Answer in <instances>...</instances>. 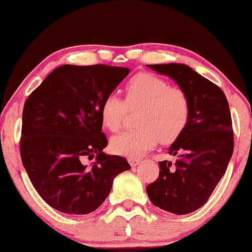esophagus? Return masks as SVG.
Returning a JSON list of instances; mask_svg holds the SVG:
<instances>
[{
	"label": "esophagus",
	"instance_id": "esophagus-1",
	"mask_svg": "<svg viewBox=\"0 0 252 252\" xmlns=\"http://www.w3.org/2000/svg\"><path fill=\"white\" fill-rule=\"evenodd\" d=\"M128 161H129V163H130V166L131 167H136V166H138V164H140V162H141V160H138V158H128Z\"/></svg>",
	"mask_w": 252,
	"mask_h": 252
}]
</instances>
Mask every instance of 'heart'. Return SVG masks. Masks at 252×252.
Wrapping results in <instances>:
<instances>
[{"label":"heart","mask_w":252,"mask_h":252,"mask_svg":"<svg viewBox=\"0 0 252 252\" xmlns=\"http://www.w3.org/2000/svg\"><path fill=\"white\" fill-rule=\"evenodd\" d=\"M124 102L108 94L100 105V120L110 131L122 128L126 108L141 109L136 124L140 128L114 136L110 147L126 158H140L153 149L158 141L173 142L184 131L189 117V100L181 89L170 88L164 79L140 73L126 83Z\"/></svg>","instance_id":"obj_1"}]
</instances>
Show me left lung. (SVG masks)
Instances as JSON below:
<instances>
[{"mask_svg":"<svg viewBox=\"0 0 252 252\" xmlns=\"http://www.w3.org/2000/svg\"><path fill=\"white\" fill-rule=\"evenodd\" d=\"M147 67L174 80L189 100L184 131L169 147L176 161L160 164L158 180L147 186L150 201L174 215H187L209 200L233 153L230 108L224 92L184 63Z\"/></svg>","mask_w":252,"mask_h":252,"instance_id":"obj_1","label":"left lung"}]
</instances>
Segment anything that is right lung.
Segmentation results:
<instances>
[{"label": "right lung", "mask_w": 252, "mask_h": 252, "mask_svg": "<svg viewBox=\"0 0 252 252\" xmlns=\"http://www.w3.org/2000/svg\"><path fill=\"white\" fill-rule=\"evenodd\" d=\"M130 68L63 65L26 100L20 152L34 189L66 215H88L103 204L114 179L131 167L108 155L100 105ZM96 161L85 165L86 158Z\"/></svg>", "instance_id": "right-lung-1"}]
</instances>
